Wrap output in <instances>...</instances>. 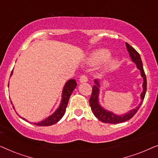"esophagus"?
Segmentation results:
<instances>
[{
	"mask_svg": "<svg viewBox=\"0 0 158 158\" xmlns=\"http://www.w3.org/2000/svg\"><path fill=\"white\" fill-rule=\"evenodd\" d=\"M79 81H80V83H86V82L88 81L87 76H86L85 75H81V77H80V79H79Z\"/></svg>",
	"mask_w": 158,
	"mask_h": 158,
	"instance_id": "esophagus-1",
	"label": "esophagus"
}]
</instances>
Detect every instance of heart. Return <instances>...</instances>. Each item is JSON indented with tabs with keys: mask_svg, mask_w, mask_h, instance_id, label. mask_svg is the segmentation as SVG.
<instances>
[{
	"mask_svg": "<svg viewBox=\"0 0 158 158\" xmlns=\"http://www.w3.org/2000/svg\"><path fill=\"white\" fill-rule=\"evenodd\" d=\"M110 51L107 49H100L98 50L94 51L90 54L89 57L88 58V62L90 64H96L99 62L106 60L110 56ZM118 62V60L116 58H111L108 60L105 64L104 69L106 70H111L116 65Z\"/></svg>",
	"mask_w": 158,
	"mask_h": 158,
	"instance_id": "obj_1",
	"label": "heart"
}]
</instances>
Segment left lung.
<instances>
[{"mask_svg": "<svg viewBox=\"0 0 158 158\" xmlns=\"http://www.w3.org/2000/svg\"><path fill=\"white\" fill-rule=\"evenodd\" d=\"M126 47L127 51L129 52V56H130L131 60H132L133 62H135L137 68L140 70L141 76L142 78H143V84H142L143 90H142V93L141 95H140L141 101H140L139 104L138 105L135 109L130 110V111L127 112V114H123V115H116V114H114L113 112L107 111V110L104 109L100 105L98 101L99 91H100V90H99L100 83H99V81L98 80H95V85L93 86L92 95L91 96H90L89 100L90 106L91 108V110L95 116L102 122L109 123V124H118V123H122L126 122L127 120H129L131 118H132L133 116H135V114L137 113L138 110H139L142 102H143L144 96H145L147 90V78L143 69V65H142L141 57H140L139 54L132 47L130 46L128 43H126Z\"/></svg>", "mask_w": 158, "mask_h": 158, "instance_id": "8db88e82", "label": "left lung"}]
</instances>
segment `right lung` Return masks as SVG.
<instances>
[{
  "label": "right lung",
  "instance_id": "add662e5",
  "mask_svg": "<svg viewBox=\"0 0 158 158\" xmlns=\"http://www.w3.org/2000/svg\"><path fill=\"white\" fill-rule=\"evenodd\" d=\"M13 74V70L11 72V74H10V76H11ZM77 86V83L75 80L74 79H70L69 81H67V83L64 85L63 90H62V99H61V102H60V106L57 108V109L54 112V113L47 117V118H45L42 122H38V123H34V125H36V126H50V125H53L56 124V123L59 122V121L62 118V116H64V112H65L66 108L68 106V101L69 98L72 94V93L75 88ZM11 102V101H10ZM12 103V102H11ZM13 108L14 109V107L13 106ZM21 117V116H20ZM22 119L27 121L26 118H23L22 117H21Z\"/></svg>",
  "mask_w": 158,
  "mask_h": 158
}]
</instances>
